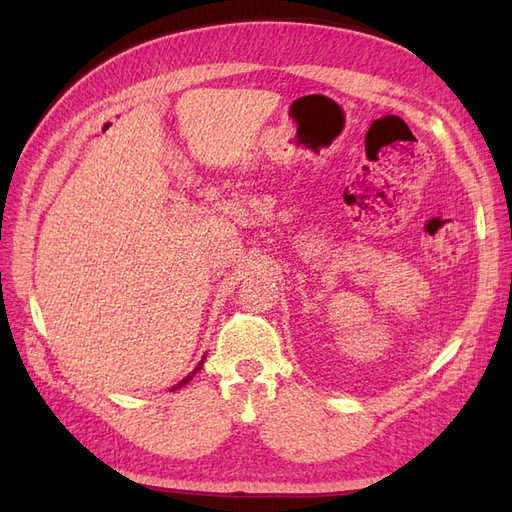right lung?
Segmentation results:
<instances>
[{"mask_svg":"<svg viewBox=\"0 0 512 512\" xmlns=\"http://www.w3.org/2000/svg\"><path fill=\"white\" fill-rule=\"evenodd\" d=\"M203 363H205V356H203V361H200V363L196 365V369L192 371V374H190V376H185V378H183L181 382H177V384H175V386H173V389H170V391H177V389H181V386H183V384H188V382H190V380L194 378V374H198V371H200V367H203Z\"/></svg>","mask_w":512,"mask_h":512,"instance_id":"1","label":"right lung"}]
</instances>
